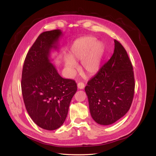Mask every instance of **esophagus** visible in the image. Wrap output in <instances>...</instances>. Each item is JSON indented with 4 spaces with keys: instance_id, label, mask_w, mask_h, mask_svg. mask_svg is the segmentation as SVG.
Wrapping results in <instances>:
<instances>
[{
    "instance_id": "1",
    "label": "esophagus",
    "mask_w": 156,
    "mask_h": 156,
    "mask_svg": "<svg viewBox=\"0 0 156 156\" xmlns=\"http://www.w3.org/2000/svg\"><path fill=\"white\" fill-rule=\"evenodd\" d=\"M77 87L79 89H83L84 87V84L83 83H82V82H79L77 84Z\"/></svg>"
}]
</instances>
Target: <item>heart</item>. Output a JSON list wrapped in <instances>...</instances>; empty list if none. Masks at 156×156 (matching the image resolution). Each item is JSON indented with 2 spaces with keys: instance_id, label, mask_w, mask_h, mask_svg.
<instances>
[{
  "instance_id": "heart-1",
  "label": "heart",
  "mask_w": 156,
  "mask_h": 156,
  "mask_svg": "<svg viewBox=\"0 0 156 156\" xmlns=\"http://www.w3.org/2000/svg\"><path fill=\"white\" fill-rule=\"evenodd\" d=\"M105 52V45L97 41L96 37L84 36L77 39L72 45L69 56L64 58L65 68L69 75L74 74L76 62L82 61L83 71L88 75L98 72Z\"/></svg>"
}]
</instances>
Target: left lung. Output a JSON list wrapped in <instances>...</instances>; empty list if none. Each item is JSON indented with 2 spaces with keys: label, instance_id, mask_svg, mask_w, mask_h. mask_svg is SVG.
<instances>
[{
  "label": "left lung",
  "instance_id": "8db88e82",
  "mask_svg": "<svg viewBox=\"0 0 156 156\" xmlns=\"http://www.w3.org/2000/svg\"><path fill=\"white\" fill-rule=\"evenodd\" d=\"M111 58L87 83L84 90L94 120L101 125L115 123L129 111L133 101V66L126 49L115 40Z\"/></svg>",
  "mask_w": 156,
  "mask_h": 156
}]
</instances>
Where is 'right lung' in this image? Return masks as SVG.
<instances>
[{
    "instance_id": "add662e5",
    "label": "right lung",
    "mask_w": 156,
    "mask_h": 156,
    "mask_svg": "<svg viewBox=\"0 0 156 156\" xmlns=\"http://www.w3.org/2000/svg\"><path fill=\"white\" fill-rule=\"evenodd\" d=\"M56 29L42 32L32 45L23 64L21 90L26 109L34 123L47 130L63 124L76 92L74 80L64 79L51 63L52 49L62 35Z\"/></svg>"
}]
</instances>
